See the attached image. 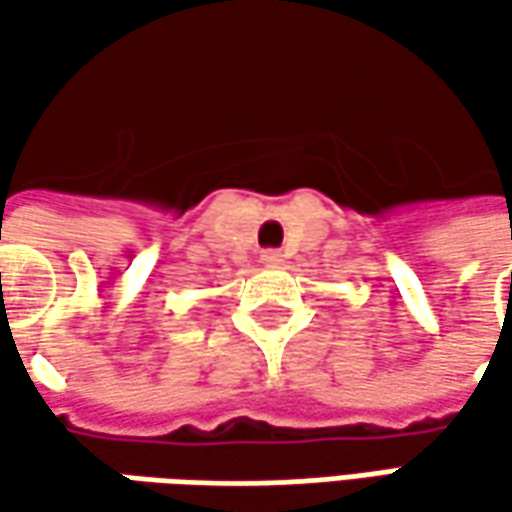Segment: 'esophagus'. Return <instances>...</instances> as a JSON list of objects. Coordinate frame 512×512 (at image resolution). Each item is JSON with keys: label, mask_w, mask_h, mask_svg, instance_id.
I'll return each mask as SVG.
<instances>
[{"label": "esophagus", "mask_w": 512, "mask_h": 512, "mask_svg": "<svg viewBox=\"0 0 512 512\" xmlns=\"http://www.w3.org/2000/svg\"><path fill=\"white\" fill-rule=\"evenodd\" d=\"M262 265L279 267L282 265V253H279V250H265V253H262Z\"/></svg>", "instance_id": "1"}]
</instances>
